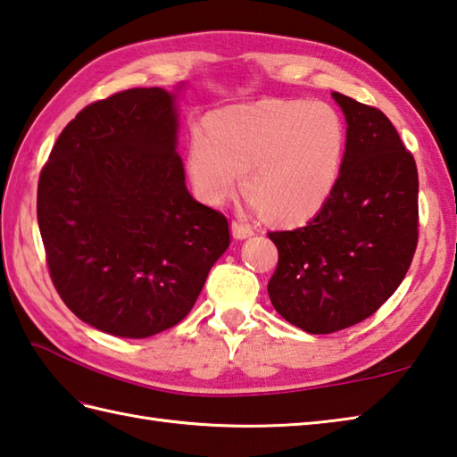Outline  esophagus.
I'll return each mask as SVG.
<instances>
[{"label":"esophagus","instance_id":"1","mask_svg":"<svg viewBox=\"0 0 457 457\" xmlns=\"http://www.w3.org/2000/svg\"><path fill=\"white\" fill-rule=\"evenodd\" d=\"M230 228H232V237H235L237 240H245V238H250L254 235V228L250 225H245V222H240V220L232 222Z\"/></svg>","mask_w":457,"mask_h":457}]
</instances>
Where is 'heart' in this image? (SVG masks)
Instances as JSON below:
<instances>
[{
    "mask_svg": "<svg viewBox=\"0 0 457 457\" xmlns=\"http://www.w3.org/2000/svg\"><path fill=\"white\" fill-rule=\"evenodd\" d=\"M347 129L321 100H262L219 112L209 134L193 132L187 170L195 193L225 204L242 187L256 215L300 225L337 185Z\"/></svg>",
    "mask_w": 457,
    "mask_h": 457,
    "instance_id": "obj_1",
    "label": "heart"
}]
</instances>
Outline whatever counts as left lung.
<instances>
[{"mask_svg":"<svg viewBox=\"0 0 457 457\" xmlns=\"http://www.w3.org/2000/svg\"><path fill=\"white\" fill-rule=\"evenodd\" d=\"M333 98L347 120L337 185L305 227L268 232L278 248L270 302L315 335L370 318L404 280L418 245L412 154L378 108Z\"/></svg>","mask_w":457,"mask_h":457,"instance_id":"left-lung-1","label":"left lung"}]
</instances>
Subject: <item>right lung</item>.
Segmentation results:
<instances>
[{
    "instance_id": "right-lung-1",
    "label": "right lung",
    "mask_w": 457,
    "mask_h": 457,
    "mask_svg": "<svg viewBox=\"0 0 457 457\" xmlns=\"http://www.w3.org/2000/svg\"><path fill=\"white\" fill-rule=\"evenodd\" d=\"M175 95L129 88L62 129L37 189L51 280L79 320L116 337L173 328L230 245L222 212L191 197Z\"/></svg>"
}]
</instances>
